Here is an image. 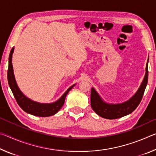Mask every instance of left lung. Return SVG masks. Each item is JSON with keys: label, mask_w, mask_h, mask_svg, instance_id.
<instances>
[{"label": "left lung", "mask_w": 156, "mask_h": 156, "mask_svg": "<svg viewBox=\"0 0 156 156\" xmlns=\"http://www.w3.org/2000/svg\"><path fill=\"white\" fill-rule=\"evenodd\" d=\"M148 62L146 67V74L136 94L122 104L109 105L102 101L94 88L91 90V106L92 109L100 117L106 119H116L126 115L133 112L140 103L148 83Z\"/></svg>", "instance_id": "1"}]
</instances>
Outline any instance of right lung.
I'll use <instances>...</instances> for the list:
<instances>
[{"label":"right lung","mask_w":156,"mask_h":156,"mask_svg":"<svg viewBox=\"0 0 156 156\" xmlns=\"http://www.w3.org/2000/svg\"><path fill=\"white\" fill-rule=\"evenodd\" d=\"M14 48L13 47L11 51H10L9 56V67L8 71H7V80H8L9 87L11 89L13 94H14V96L16 100L18 105L25 112L31 115L39 116V117H48V116L56 114L63 106V105L65 103L66 96L69 93V91L73 88L74 84L70 87L67 89V91L63 94V96L58 101L54 102V103L41 104L38 103V102H34L30 99L27 98L20 91V89H18L17 84L15 80L12 62V54L14 53Z\"/></svg>","instance_id":"right-lung-1"}]
</instances>
